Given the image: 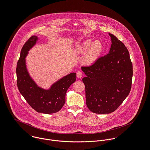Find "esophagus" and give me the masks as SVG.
<instances>
[{"instance_id":"obj_1","label":"esophagus","mask_w":150,"mask_h":150,"mask_svg":"<svg viewBox=\"0 0 150 150\" xmlns=\"http://www.w3.org/2000/svg\"><path fill=\"white\" fill-rule=\"evenodd\" d=\"M76 76H77V77L78 78H81L82 77V76H83V73L80 71H78L76 72Z\"/></svg>"}]
</instances>
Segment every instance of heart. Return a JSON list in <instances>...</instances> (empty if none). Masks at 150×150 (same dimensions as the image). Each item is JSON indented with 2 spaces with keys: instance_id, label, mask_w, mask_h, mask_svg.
Returning <instances> with one entry per match:
<instances>
[{
  "instance_id": "1",
  "label": "heart",
  "mask_w": 150,
  "mask_h": 150,
  "mask_svg": "<svg viewBox=\"0 0 150 150\" xmlns=\"http://www.w3.org/2000/svg\"><path fill=\"white\" fill-rule=\"evenodd\" d=\"M103 50V45L100 41L92 42L91 39H87L78 47L77 52L79 54H83L86 52L83 62L86 64H91L99 58Z\"/></svg>"
}]
</instances>
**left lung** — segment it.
<instances>
[{
    "mask_svg": "<svg viewBox=\"0 0 150 150\" xmlns=\"http://www.w3.org/2000/svg\"><path fill=\"white\" fill-rule=\"evenodd\" d=\"M109 54L98 58L90 66L81 67L86 76L82 79L88 108L98 114L115 111L129 93L133 75L132 64L126 47L109 34Z\"/></svg>",
    "mask_w": 150,
    "mask_h": 150,
    "instance_id": "8db88e82",
    "label": "left lung"
}]
</instances>
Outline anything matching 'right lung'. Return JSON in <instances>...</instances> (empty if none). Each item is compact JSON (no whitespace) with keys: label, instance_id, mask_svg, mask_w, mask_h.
I'll return each instance as SVG.
<instances>
[{"label":"right lung","instance_id":"1","mask_svg":"<svg viewBox=\"0 0 150 150\" xmlns=\"http://www.w3.org/2000/svg\"><path fill=\"white\" fill-rule=\"evenodd\" d=\"M38 40L32 36L23 45L16 66L17 86L19 92L28 104L38 112L53 114L61 110L66 102V93L76 79L75 72L71 73L54 83L49 90L38 86L30 77L25 65L28 51Z\"/></svg>","mask_w":150,"mask_h":150}]
</instances>
